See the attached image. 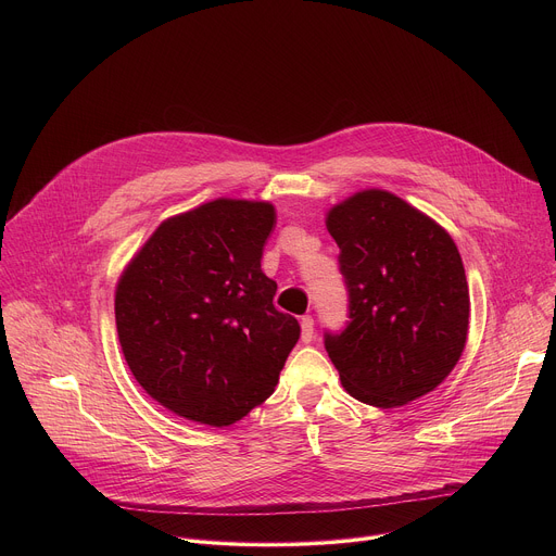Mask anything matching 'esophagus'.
<instances>
[{"mask_svg":"<svg viewBox=\"0 0 556 556\" xmlns=\"http://www.w3.org/2000/svg\"><path fill=\"white\" fill-rule=\"evenodd\" d=\"M314 339V319L309 314L301 316V341L309 343Z\"/></svg>","mask_w":556,"mask_h":556,"instance_id":"obj_1","label":"esophagus"}]
</instances>
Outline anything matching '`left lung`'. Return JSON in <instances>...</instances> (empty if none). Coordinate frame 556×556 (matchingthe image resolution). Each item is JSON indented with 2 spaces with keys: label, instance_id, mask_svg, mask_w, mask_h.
Wrapping results in <instances>:
<instances>
[{
  "label": "left lung",
  "instance_id": "obj_1",
  "mask_svg": "<svg viewBox=\"0 0 556 556\" xmlns=\"http://www.w3.org/2000/svg\"><path fill=\"white\" fill-rule=\"evenodd\" d=\"M348 290V321L326 330L343 387L374 407L435 389L462 356L468 283L451 235L387 191H363L328 215Z\"/></svg>",
  "mask_w": 556,
  "mask_h": 556
}]
</instances>
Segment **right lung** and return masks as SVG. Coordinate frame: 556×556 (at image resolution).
<instances>
[{
    "label": "right lung",
    "instance_id": "1",
    "mask_svg": "<svg viewBox=\"0 0 556 556\" xmlns=\"http://www.w3.org/2000/svg\"><path fill=\"white\" fill-rule=\"evenodd\" d=\"M275 228L266 202L215 200L155 228L116 288V330L138 384L211 427L242 420L275 391L301 328L262 273Z\"/></svg>",
    "mask_w": 556,
    "mask_h": 556
}]
</instances>
